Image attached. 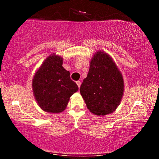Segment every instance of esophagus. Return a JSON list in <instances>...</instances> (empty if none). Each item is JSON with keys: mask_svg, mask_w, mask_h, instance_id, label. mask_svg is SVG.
<instances>
[{"mask_svg": "<svg viewBox=\"0 0 159 159\" xmlns=\"http://www.w3.org/2000/svg\"><path fill=\"white\" fill-rule=\"evenodd\" d=\"M76 84H77L78 88H80V87H81V82L80 81H76Z\"/></svg>", "mask_w": 159, "mask_h": 159, "instance_id": "obj_1", "label": "esophagus"}]
</instances>
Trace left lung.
I'll use <instances>...</instances> for the list:
<instances>
[{
  "mask_svg": "<svg viewBox=\"0 0 159 159\" xmlns=\"http://www.w3.org/2000/svg\"><path fill=\"white\" fill-rule=\"evenodd\" d=\"M80 93L87 108L97 116L115 111L124 93L123 75L112 57L103 51L93 54Z\"/></svg>",
  "mask_w": 159,
  "mask_h": 159,
  "instance_id": "left-lung-1",
  "label": "left lung"
}]
</instances>
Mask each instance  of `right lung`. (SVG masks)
<instances>
[{"mask_svg":"<svg viewBox=\"0 0 159 159\" xmlns=\"http://www.w3.org/2000/svg\"><path fill=\"white\" fill-rule=\"evenodd\" d=\"M63 57L49 55L33 77L34 97L43 111L53 114L63 111L78 85L70 78V73L63 67Z\"/></svg>","mask_w":159,"mask_h":159,"instance_id":"1","label":"right lung"}]
</instances>
